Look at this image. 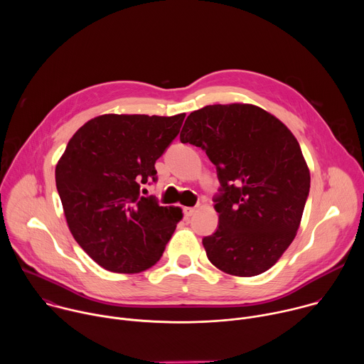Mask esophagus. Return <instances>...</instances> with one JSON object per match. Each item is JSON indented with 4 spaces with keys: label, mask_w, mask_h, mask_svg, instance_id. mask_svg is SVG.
Segmentation results:
<instances>
[{
    "label": "esophagus",
    "mask_w": 364,
    "mask_h": 364,
    "mask_svg": "<svg viewBox=\"0 0 364 364\" xmlns=\"http://www.w3.org/2000/svg\"><path fill=\"white\" fill-rule=\"evenodd\" d=\"M183 212H184L186 218H191L197 210H196V207H184Z\"/></svg>",
    "instance_id": "1"
}]
</instances>
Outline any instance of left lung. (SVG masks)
Returning <instances> with one entry per match:
<instances>
[{"label": "left lung", "instance_id": "left-lung-1", "mask_svg": "<svg viewBox=\"0 0 364 364\" xmlns=\"http://www.w3.org/2000/svg\"><path fill=\"white\" fill-rule=\"evenodd\" d=\"M183 144L216 166L218 230L203 239L209 261L235 277L274 267L292 243L309 193V170L296 138L274 115L249 103L191 112Z\"/></svg>", "mask_w": 364, "mask_h": 364}]
</instances>
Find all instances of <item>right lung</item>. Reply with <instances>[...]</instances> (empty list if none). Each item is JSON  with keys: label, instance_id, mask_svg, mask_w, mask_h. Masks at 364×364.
<instances>
[{"label": "right lung", "instance_id": "add662e5", "mask_svg": "<svg viewBox=\"0 0 364 364\" xmlns=\"http://www.w3.org/2000/svg\"><path fill=\"white\" fill-rule=\"evenodd\" d=\"M174 117H96L70 138L56 166V187L68 226L80 247L111 272L136 274L160 261L180 207L141 196L157 180V161L178 135Z\"/></svg>", "mask_w": 364, "mask_h": 364}]
</instances>
